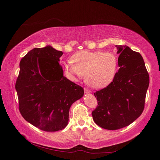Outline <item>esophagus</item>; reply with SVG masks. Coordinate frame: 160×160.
<instances>
[{
  "label": "esophagus",
  "mask_w": 160,
  "mask_h": 160,
  "mask_svg": "<svg viewBox=\"0 0 160 160\" xmlns=\"http://www.w3.org/2000/svg\"><path fill=\"white\" fill-rule=\"evenodd\" d=\"M84 93H87V94L91 93V91L90 89H87V88H84Z\"/></svg>",
  "instance_id": "34e87169"
}]
</instances>
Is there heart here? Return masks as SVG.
Masks as SVG:
<instances>
[{"label":"heart","mask_w":160,"mask_h":160,"mask_svg":"<svg viewBox=\"0 0 160 160\" xmlns=\"http://www.w3.org/2000/svg\"><path fill=\"white\" fill-rule=\"evenodd\" d=\"M71 62L64 64V69L70 76L76 78L85 76L87 83L93 88L108 85L115 76L118 60L111 52H77L71 58Z\"/></svg>","instance_id":"1"}]
</instances>
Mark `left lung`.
I'll use <instances>...</instances> for the list:
<instances>
[{
    "label": "left lung",
    "mask_w": 160,
    "mask_h": 160,
    "mask_svg": "<svg viewBox=\"0 0 160 160\" xmlns=\"http://www.w3.org/2000/svg\"><path fill=\"white\" fill-rule=\"evenodd\" d=\"M115 47L120 54V69L113 82L94 93L98 105L92 112L96 124L108 130L127 127L140 116L149 85V76L140 53L128 46Z\"/></svg>",
    "instance_id": "8db88e82"
}]
</instances>
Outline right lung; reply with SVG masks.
<instances>
[{"label": "right lung", "mask_w": 160, "mask_h": 160, "mask_svg": "<svg viewBox=\"0 0 160 160\" xmlns=\"http://www.w3.org/2000/svg\"><path fill=\"white\" fill-rule=\"evenodd\" d=\"M62 54L49 45L29 51L20 60L16 82L22 116L47 132L65 128L71 104L84 96L82 87L63 76Z\"/></svg>", "instance_id": "obj_1"}]
</instances>
